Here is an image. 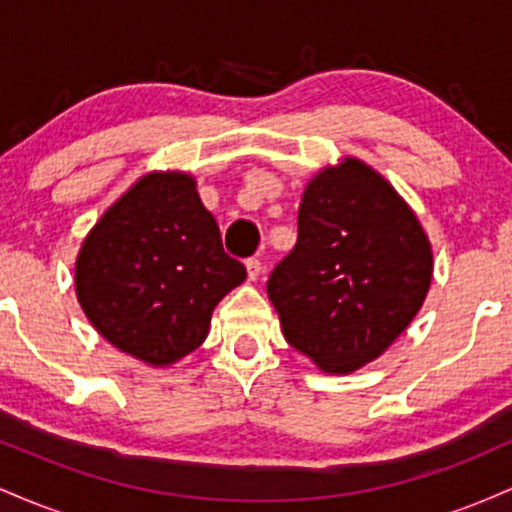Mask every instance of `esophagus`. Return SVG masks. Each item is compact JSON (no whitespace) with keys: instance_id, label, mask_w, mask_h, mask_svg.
Masks as SVG:
<instances>
[{"instance_id":"esophagus-1","label":"esophagus","mask_w":512,"mask_h":512,"mask_svg":"<svg viewBox=\"0 0 512 512\" xmlns=\"http://www.w3.org/2000/svg\"><path fill=\"white\" fill-rule=\"evenodd\" d=\"M245 269H248V279L255 281L262 274V262L257 257H250V260H245Z\"/></svg>"}]
</instances>
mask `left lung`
Masks as SVG:
<instances>
[{
    "mask_svg": "<svg viewBox=\"0 0 512 512\" xmlns=\"http://www.w3.org/2000/svg\"><path fill=\"white\" fill-rule=\"evenodd\" d=\"M433 252L395 187L358 158L325 168L298 207V240L269 274L286 342L325 373L378 358L424 305Z\"/></svg>",
    "mask_w": 512,
    "mask_h": 512,
    "instance_id": "left-lung-1",
    "label": "left lung"
}]
</instances>
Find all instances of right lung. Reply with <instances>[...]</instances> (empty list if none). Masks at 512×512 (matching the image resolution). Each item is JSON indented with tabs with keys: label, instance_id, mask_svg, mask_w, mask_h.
<instances>
[{
	"label": "right lung",
	"instance_id": "add662e5",
	"mask_svg": "<svg viewBox=\"0 0 512 512\" xmlns=\"http://www.w3.org/2000/svg\"><path fill=\"white\" fill-rule=\"evenodd\" d=\"M245 276L243 262L223 252L195 178L149 173L91 228L74 284L110 344L149 366H170L207 339L216 303Z\"/></svg>",
	"mask_w": 512,
	"mask_h": 512
}]
</instances>
